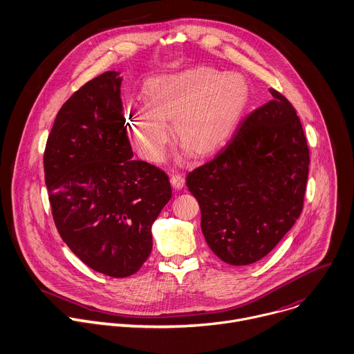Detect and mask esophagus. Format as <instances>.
<instances>
[{
	"label": "esophagus",
	"instance_id": "34e87169",
	"mask_svg": "<svg viewBox=\"0 0 354 354\" xmlns=\"http://www.w3.org/2000/svg\"><path fill=\"white\" fill-rule=\"evenodd\" d=\"M170 183L174 188L177 189H181L184 187V177L180 174V173H174L171 177H170Z\"/></svg>",
	"mask_w": 354,
	"mask_h": 354
}]
</instances>
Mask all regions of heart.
<instances>
[{
    "label": "heart",
    "mask_w": 354,
    "mask_h": 354,
    "mask_svg": "<svg viewBox=\"0 0 354 354\" xmlns=\"http://www.w3.org/2000/svg\"><path fill=\"white\" fill-rule=\"evenodd\" d=\"M250 99L245 80L196 66L156 78L147 99L132 97L125 109V127L138 153L162 162L171 140L174 122L184 149L205 156L222 148L236 131Z\"/></svg>",
    "instance_id": "obj_1"
}]
</instances>
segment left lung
Masks as SVG:
<instances>
[{
    "mask_svg": "<svg viewBox=\"0 0 354 354\" xmlns=\"http://www.w3.org/2000/svg\"><path fill=\"white\" fill-rule=\"evenodd\" d=\"M269 92L273 99L244 117L226 147L187 176L209 248L234 266L268 255L304 203L307 139L292 103Z\"/></svg>",
    "mask_w": 354,
    "mask_h": 354,
    "instance_id": "left-lung-1",
    "label": "left lung"
}]
</instances>
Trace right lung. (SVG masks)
Returning <instances> with one entry per match:
<instances>
[{
  "mask_svg": "<svg viewBox=\"0 0 354 354\" xmlns=\"http://www.w3.org/2000/svg\"><path fill=\"white\" fill-rule=\"evenodd\" d=\"M120 73L85 84L59 109L44 151L55 227L93 270L127 277L152 251V225L171 198L167 174L132 160Z\"/></svg>",
  "mask_w": 354,
  "mask_h": 354,
  "instance_id": "right-lung-1",
  "label": "right lung"
}]
</instances>
